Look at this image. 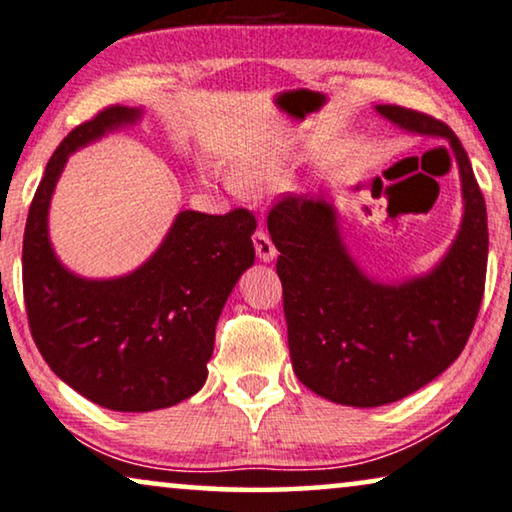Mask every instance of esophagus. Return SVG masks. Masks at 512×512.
<instances>
[{"mask_svg":"<svg viewBox=\"0 0 512 512\" xmlns=\"http://www.w3.org/2000/svg\"><path fill=\"white\" fill-rule=\"evenodd\" d=\"M254 249H256V256L261 258L263 263H270L277 258V247H274L270 235L265 231H256L254 233Z\"/></svg>","mask_w":512,"mask_h":512,"instance_id":"esophagus-1","label":"esophagus"}]
</instances>
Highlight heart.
I'll return each mask as SVG.
<instances>
[{
    "instance_id": "heart-1",
    "label": "heart",
    "mask_w": 512,
    "mask_h": 512,
    "mask_svg": "<svg viewBox=\"0 0 512 512\" xmlns=\"http://www.w3.org/2000/svg\"><path fill=\"white\" fill-rule=\"evenodd\" d=\"M288 175H291V164L277 157H249L235 168V182L249 191L281 187Z\"/></svg>"
}]
</instances>
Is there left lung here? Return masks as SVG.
<instances>
[{
	"instance_id": "1",
	"label": "left lung",
	"mask_w": 512,
	"mask_h": 512,
	"mask_svg": "<svg viewBox=\"0 0 512 512\" xmlns=\"http://www.w3.org/2000/svg\"><path fill=\"white\" fill-rule=\"evenodd\" d=\"M376 110L453 147L464 217L432 272L402 284L367 277L348 254L325 196H281L268 214L293 372L316 395L362 409L420 390L464 351L483 302L490 244L485 198L453 129L411 108L385 103Z\"/></svg>"
}]
</instances>
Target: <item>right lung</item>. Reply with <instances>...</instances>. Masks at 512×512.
Instances as JSON below:
<instances>
[{
    "label": "right lung",
    "mask_w": 512,
    "mask_h": 512,
    "mask_svg": "<svg viewBox=\"0 0 512 512\" xmlns=\"http://www.w3.org/2000/svg\"><path fill=\"white\" fill-rule=\"evenodd\" d=\"M140 115L108 106L59 143L22 240V293L43 360L90 402L131 413L166 409L203 388L221 309L256 256V219L238 207L182 210L150 261L124 277L83 279L57 261L48 207L66 159Z\"/></svg>",
    "instance_id": "right-lung-1"
}]
</instances>
